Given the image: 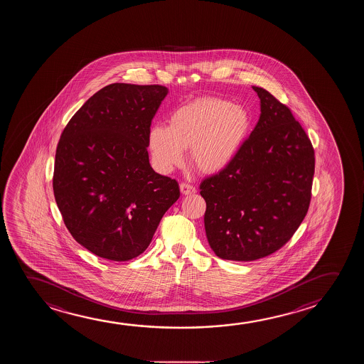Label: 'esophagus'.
<instances>
[{"instance_id":"esophagus-1","label":"esophagus","mask_w":364,"mask_h":364,"mask_svg":"<svg viewBox=\"0 0 364 364\" xmlns=\"http://www.w3.org/2000/svg\"><path fill=\"white\" fill-rule=\"evenodd\" d=\"M180 191L184 194V196H191V194H196V186L188 184V183H181L180 184Z\"/></svg>"}]
</instances>
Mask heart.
<instances>
[{"label": "heart", "instance_id": "heart-1", "mask_svg": "<svg viewBox=\"0 0 364 364\" xmlns=\"http://www.w3.org/2000/svg\"><path fill=\"white\" fill-rule=\"evenodd\" d=\"M247 111L218 97H200L176 107L168 127L155 125L149 132V149L161 171L184 161L190 149L191 165L203 174H215L232 163L248 134Z\"/></svg>", "mask_w": 364, "mask_h": 364}]
</instances>
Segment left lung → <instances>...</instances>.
<instances>
[{"label":"left lung","mask_w":364,"mask_h":364,"mask_svg":"<svg viewBox=\"0 0 364 364\" xmlns=\"http://www.w3.org/2000/svg\"><path fill=\"white\" fill-rule=\"evenodd\" d=\"M260 117L227 168L203 180L206 237L219 258L252 262L289 242L311 199L314 149L288 106L253 86Z\"/></svg>","instance_id":"left-lung-1"}]
</instances>
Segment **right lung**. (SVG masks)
<instances>
[{
    "label": "right lung",
    "mask_w": 364,
    "mask_h": 364,
    "mask_svg": "<svg viewBox=\"0 0 364 364\" xmlns=\"http://www.w3.org/2000/svg\"><path fill=\"white\" fill-rule=\"evenodd\" d=\"M166 94L161 85H107L58 140L55 200L75 240L100 258L127 262L144 253L179 199L178 181L149 164V132Z\"/></svg>",
    "instance_id": "1"
}]
</instances>
